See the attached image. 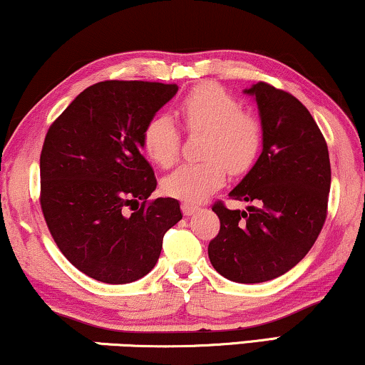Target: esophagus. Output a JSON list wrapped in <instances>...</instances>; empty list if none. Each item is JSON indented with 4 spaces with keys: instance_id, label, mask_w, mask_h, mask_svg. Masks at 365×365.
<instances>
[{
    "instance_id": "obj_1",
    "label": "esophagus",
    "mask_w": 365,
    "mask_h": 365,
    "mask_svg": "<svg viewBox=\"0 0 365 365\" xmlns=\"http://www.w3.org/2000/svg\"><path fill=\"white\" fill-rule=\"evenodd\" d=\"M181 209H182V214H184V216H192V214L196 212L199 207L196 206V204H191V202H182V204H181Z\"/></svg>"
}]
</instances>
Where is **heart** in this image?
<instances>
[{
  "instance_id": "1",
  "label": "heart",
  "mask_w": 365,
  "mask_h": 365,
  "mask_svg": "<svg viewBox=\"0 0 365 365\" xmlns=\"http://www.w3.org/2000/svg\"><path fill=\"white\" fill-rule=\"evenodd\" d=\"M178 114L189 133H204V161L184 164L163 181L168 196L199 202L222 186L226 171L242 174L252 168L262 148V123L242 109L239 99L216 83H202L178 104ZM143 148L158 166L171 168L179 159L181 136L171 118L159 114L143 129Z\"/></svg>"
}]
</instances>
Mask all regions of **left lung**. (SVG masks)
<instances>
[{
  "mask_svg": "<svg viewBox=\"0 0 365 365\" xmlns=\"http://www.w3.org/2000/svg\"><path fill=\"white\" fill-rule=\"evenodd\" d=\"M246 93L261 113L262 153L229 199L251 206L212 204L221 227L207 254L229 281L257 284L282 276L311 251L327 217L331 161L321 129L296 96L264 81Z\"/></svg>",
  "mask_w": 365,
  "mask_h": 365,
  "instance_id": "obj_1",
  "label": "left lung"
}]
</instances>
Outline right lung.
I'll return each mask as SVG.
<instances>
[{
	"mask_svg": "<svg viewBox=\"0 0 365 365\" xmlns=\"http://www.w3.org/2000/svg\"><path fill=\"white\" fill-rule=\"evenodd\" d=\"M176 91L178 84L154 81L96 83L54 119L44 138V221L64 257L99 282L146 276L164 234L182 219L176 199L148 201L158 181L141 154L144 126Z\"/></svg>",
	"mask_w": 365,
	"mask_h": 365,
	"instance_id": "obj_1",
	"label": "right lung"
}]
</instances>
